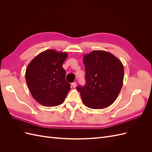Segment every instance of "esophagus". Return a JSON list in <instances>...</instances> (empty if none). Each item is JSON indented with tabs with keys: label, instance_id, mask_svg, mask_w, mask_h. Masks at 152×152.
Masks as SVG:
<instances>
[{
	"label": "esophagus",
	"instance_id": "1",
	"mask_svg": "<svg viewBox=\"0 0 152 152\" xmlns=\"http://www.w3.org/2000/svg\"><path fill=\"white\" fill-rule=\"evenodd\" d=\"M72 86H73V88H75V87L77 86V82H73V83H72Z\"/></svg>",
	"mask_w": 152,
	"mask_h": 152
}]
</instances>
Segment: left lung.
I'll list each match as a JSON object with an SVG mask.
<instances>
[{"instance_id":"obj_1","label":"left lung","mask_w":152,"mask_h":152,"mask_svg":"<svg viewBox=\"0 0 152 152\" xmlns=\"http://www.w3.org/2000/svg\"><path fill=\"white\" fill-rule=\"evenodd\" d=\"M86 84L77 87L86 107L102 109L111 105L121 92L124 75L120 59L104 50L84 55Z\"/></svg>"}]
</instances>
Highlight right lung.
<instances>
[{
	"label": "right lung",
	"instance_id": "1",
	"mask_svg": "<svg viewBox=\"0 0 152 152\" xmlns=\"http://www.w3.org/2000/svg\"><path fill=\"white\" fill-rule=\"evenodd\" d=\"M67 53L48 49L28 64L25 73L27 86L33 98L45 107L61 104L70 89L62 65Z\"/></svg>",
	"mask_w": 152,
	"mask_h": 152
}]
</instances>
